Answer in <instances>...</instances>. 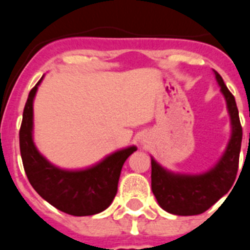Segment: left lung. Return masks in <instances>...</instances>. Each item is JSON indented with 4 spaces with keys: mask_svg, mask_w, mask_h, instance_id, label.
<instances>
[{
    "mask_svg": "<svg viewBox=\"0 0 250 250\" xmlns=\"http://www.w3.org/2000/svg\"><path fill=\"white\" fill-rule=\"evenodd\" d=\"M213 72L224 96L230 120V138L219 160L207 171L187 174L167 170L151 156L152 193L158 204L174 215L204 213L228 193L237 176L243 136L239 112L235 99L225 86L222 76L215 70Z\"/></svg>",
    "mask_w": 250,
    "mask_h": 250,
    "instance_id": "obj_1",
    "label": "left lung"
}]
</instances>
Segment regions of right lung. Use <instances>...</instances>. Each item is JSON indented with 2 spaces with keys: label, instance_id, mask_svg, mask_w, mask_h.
Returning <instances> with one entry per match:
<instances>
[{
  "label": "right lung",
  "instance_id": "1",
  "mask_svg": "<svg viewBox=\"0 0 250 250\" xmlns=\"http://www.w3.org/2000/svg\"><path fill=\"white\" fill-rule=\"evenodd\" d=\"M43 77L28 94L20 129V150L28 182L42 199L63 213L75 216L101 213L118 193L124 163L138 147L130 145L119 149L83 169H63L52 164L34 141V100Z\"/></svg>",
  "mask_w": 250,
  "mask_h": 250
}]
</instances>
